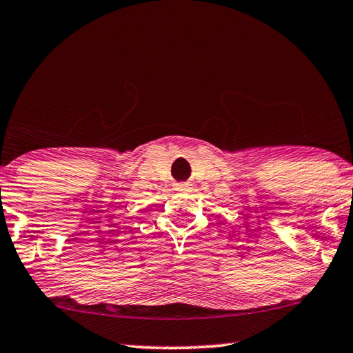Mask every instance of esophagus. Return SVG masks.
<instances>
[{"label": "esophagus", "mask_w": 353, "mask_h": 353, "mask_svg": "<svg viewBox=\"0 0 353 353\" xmlns=\"http://www.w3.org/2000/svg\"><path fill=\"white\" fill-rule=\"evenodd\" d=\"M177 191H181V193H190V191H191V185L187 183V182L177 185Z\"/></svg>", "instance_id": "34e87169"}]
</instances>
